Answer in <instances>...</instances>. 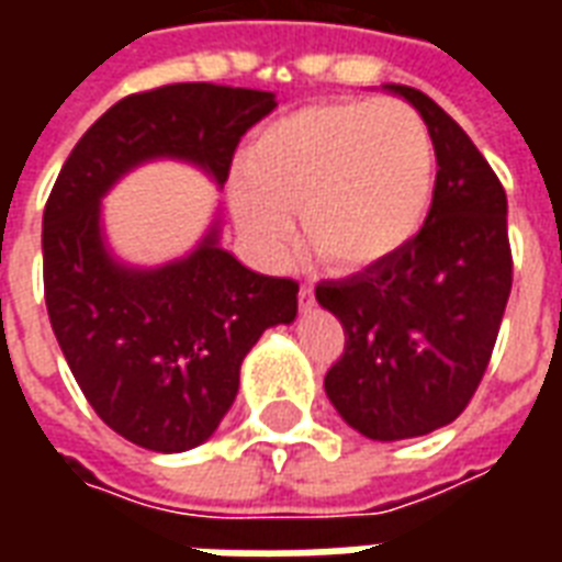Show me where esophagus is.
<instances>
[{
  "label": "esophagus",
  "mask_w": 562,
  "mask_h": 562,
  "mask_svg": "<svg viewBox=\"0 0 562 562\" xmlns=\"http://www.w3.org/2000/svg\"><path fill=\"white\" fill-rule=\"evenodd\" d=\"M297 301H301V306H304V310H310V306L316 304V294H313V285H301V292H297Z\"/></svg>",
  "instance_id": "1"
}]
</instances>
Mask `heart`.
<instances>
[{
    "label": "heart",
    "mask_w": 562,
    "mask_h": 562,
    "mask_svg": "<svg viewBox=\"0 0 562 562\" xmlns=\"http://www.w3.org/2000/svg\"><path fill=\"white\" fill-rule=\"evenodd\" d=\"M246 237L280 256L301 232L334 268L370 270L413 244L434 198V140L401 102H322L258 128L232 177Z\"/></svg>",
    "instance_id": "b5f03b06"
}]
</instances>
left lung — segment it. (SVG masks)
<instances>
[{"label": "left lung", "instance_id": "left-lung-1", "mask_svg": "<svg viewBox=\"0 0 562 562\" xmlns=\"http://www.w3.org/2000/svg\"><path fill=\"white\" fill-rule=\"evenodd\" d=\"M422 114L436 186L422 232L401 256L316 285L340 318L346 349L325 394L376 442L434 434L479 389L512 292L506 189L470 135L422 90L385 83Z\"/></svg>", "mask_w": 562, "mask_h": 562}]
</instances>
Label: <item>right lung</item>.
<instances>
[{"instance_id":"1","label":"right lung","mask_w":562,"mask_h":562,"mask_svg":"<svg viewBox=\"0 0 562 562\" xmlns=\"http://www.w3.org/2000/svg\"><path fill=\"white\" fill-rule=\"evenodd\" d=\"M277 95L171 83L126 95L75 144L44 207V301L83 397L111 430L173 454L213 436L258 337L297 316V282L222 249L220 216L183 258L135 268L104 240L102 198L144 161H189L222 186Z\"/></svg>"}]
</instances>
